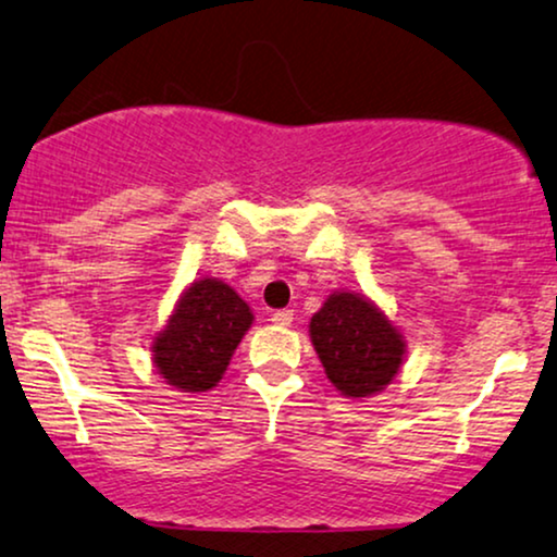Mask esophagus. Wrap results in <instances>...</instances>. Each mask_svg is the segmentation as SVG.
Here are the masks:
<instances>
[{"instance_id":"esophagus-1","label":"esophagus","mask_w":557,"mask_h":557,"mask_svg":"<svg viewBox=\"0 0 557 557\" xmlns=\"http://www.w3.org/2000/svg\"><path fill=\"white\" fill-rule=\"evenodd\" d=\"M270 321L274 323V326H290V323H293V311H287V308H283V311H274Z\"/></svg>"}]
</instances>
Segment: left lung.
<instances>
[{
    "instance_id": "obj_1",
    "label": "left lung",
    "mask_w": 557,
    "mask_h": 557,
    "mask_svg": "<svg viewBox=\"0 0 557 557\" xmlns=\"http://www.w3.org/2000/svg\"><path fill=\"white\" fill-rule=\"evenodd\" d=\"M311 342L326 377L349 398L383 391L406 355L400 331L375 302L357 293L329 295L311 319Z\"/></svg>"
}]
</instances>
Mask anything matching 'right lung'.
Segmentation results:
<instances>
[{
	"instance_id": "1",
	"label": "right lung",
	"mask_w": 557,
	"mask_h": 557,
	"mask_svg": "<svg viewBox=\"0 0 557 557\" xmlns=\"http://www.w3.org/2000/svg\"><path fill=\"white\" fill-rule=\"evenodd\" d=\"M251 308L215 277L197 280L182 295L166 329L153 339L159 375L185 393L210 391L226 372L249 331Z\"/></svg>"
}]
</instances>
